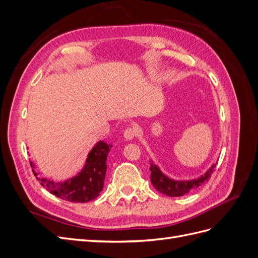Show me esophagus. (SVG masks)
<instances>
[{
	"instance_id": "34e87169",
	"label": "esophagus",
	"mask_w": 258,
	"mask_h": 258,
	"mask_svg": "<svg viewBox=\"0 0 258 258\" xmlns=\"http://www.w3.org/2000/svg\"><path fill=\"white\" fill-rule=\"evenodd\" d=\"M136 137V131L132 128H127L123 131V138L127 140V141H130V140H134Z\"/></svg>"
}]
</instances>
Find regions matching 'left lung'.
<instances>
[{
	"label": "left lung",
	"instance_id": "left-lung-1",
	"mask_svg": "<svg viewBox=\"0 0 258 258\" xmlns=\"http://www.w3.org/2000/svg\"><path fill=\"white\" fill-rule=\"evenodd\" d=\"M216 159L204 174L188 179H176L163 173L158 165L151 160V182L159 192L169 197H181L207 183L217 165Z\"/></svg>",
	"mask_w": 258,
	"mask_h": 258
}]
</instances>
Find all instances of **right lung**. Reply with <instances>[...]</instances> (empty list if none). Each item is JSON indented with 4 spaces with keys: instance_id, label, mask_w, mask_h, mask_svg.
Wrapping results in <instances>:
<instances>
[{
    "instance_id": "add662e5",
    "label": "right lung",
    "mask_w": 258,
    "mask_h": 258,
    "mask_svg": "<svg viewBox=\"0 0 258 258\" xmlns=\"http://www.w3.org/2000/svg\"><path fill=\"white\" fill-rule=\"evenodd\" d=\"M111 148V144L100 140L88 153L83 168L74 176L66 181L53 182L46 177H38V173L34 172V170L33 172L41 185L56 197L67 201L85 204L96 199L103 189L106 158ZM31 167L35 168L33 161H31Z\"/></svg>"
}]
</instances>
